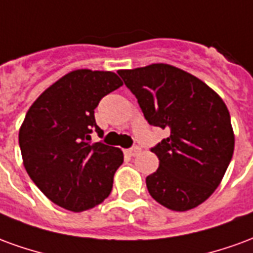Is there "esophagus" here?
I'll list each match as a JSON object with an SVG mask.
<instances>
[{
	"mask_svg": "<svg viewBox=\"0 0 253 253\" xmlns=\"http://www.w3.org/2000/svg\"><path fill=\"white\" fill-rule=\"evenodd\" d=\"M139 152H141V148H139V146H132V148L127 149L126 150V153L130 154V156H137Z\"/></svg>",
	"mask_w": 253,
	"mask_h": 253,
	"instance_id": "1",
	"label": "esophagus"
}]
</instances>
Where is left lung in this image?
Masks as SVG:
<instances>
[{
    "mask_svg": "<svg viewBox=\"0 0 253 253\" xmlns=\"http://www.w3.org/2000/svg\"><path fill=\"white\" fill-rule=\"evenodd\" d=\"M118 73L149 125L169 131L152 149L160 167L146 177L149 194L173 211L199 206L219 186L233 156L226 104L202 80L172 65Z\"/></svg>",
    "mask_w": 253,
    "mask_h": 253,
    "instance_id": "obj_1",
    "label": "left lung"
}]
</instances>
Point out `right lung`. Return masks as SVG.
Masks as SVG:
<instances>
[{"label":"right lung","instance_id":"obj_1","mask_svg":"<svg viewBox=\"0 0 253 253\" xmlns=\"http://www.w3.org/2000/svg\"><path fill=\"white\" fill-rule=\"evenodd\" d=\"M122 85L112 72L73 70L48 86L27 112L19 131L23 164L38 188L58 206L84 211L111 194L123 152L92 143L90 134L103 135L94 108Z\"/></svg>","mask_w":253,"mask_h":253}]
</instances>
